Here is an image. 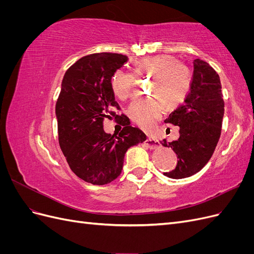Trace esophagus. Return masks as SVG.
Returning <instances> with one entry per match:
<instances>
[{
  "instance_id": "esophagus-1",
  "label": "esophagus",
  "mask_w": 254,
  "mask_h": 254,
  "mask_svg": "<svg viewBox=\"0 0 254 254\" xmlns=\"http://www.w3.org/2000/svg\"><path fill=\"white\" fill-rule=\"evenodd\" d=\"M144 145L146 147H148L149 149H157L160 147V143L156 140H152V139H146L144 142Z\"/></svg>"
}]
</instances>
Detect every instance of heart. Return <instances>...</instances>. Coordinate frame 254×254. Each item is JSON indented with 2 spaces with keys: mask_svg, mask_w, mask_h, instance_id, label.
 <instances>
[{
  "mask_svg": "<svg viewBox=\"0 0 254 254\" xmlns=\"http://www.w3.org/2000/svg\"><path fill=\"white\" fill-rule=\"evenodd\" d=\"M135 73L139 76H151L149 92L155 96L133 103L129 108V115L137 127L151 132L162 117L165 105L168 108H175L186 99L193 75L186 64L179 63L171 55L139 60L135 64ZM135 84L136 76L133 72L118 70L112 75L111 89L121 101L133 95Z\"/></svg>",
  "mask_w": 254,
  "mask_h": 254,
  "instance_id": "b5f03b06",
  "label": "heart"
}]
</instances>
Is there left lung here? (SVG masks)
<instances>
[{
    "label": "left lung",
    "instance_id": "obj_1",
    "mask_svg": "<svg viewBox=\"0 0 254 254\" xmlns=\"http://www.w3.org/2000/svg\"><path fill=\"white\" fill-rule=\"evenodd\" d=\"M225 102L216 71L205 61L194 60V74L189 94L165 123L179 126L178 140L161 142L178 158L174 171L164 173L172 179H182L201 171L216 148L221 133Z\"/></svg>",
    "mask_w": 254,
    "mask_h": 254
}]
</instances>
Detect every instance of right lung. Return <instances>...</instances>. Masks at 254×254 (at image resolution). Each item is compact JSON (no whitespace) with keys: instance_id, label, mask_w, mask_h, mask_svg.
Masks as SVG:
<instances>
[{"instance_id":"right-lung-1","label":"right lung","mask_w":254,"mask_h":254,"mask_svg":"<svg viewBox=\"0 0 254 254\" xmlns=\"http://www.w3.org/2000/svg\"><path fill=\"white\" fill-rule=\"evenodd\" d=\"M121 54L84 56L67 68L56 103L60 148L72 172L80 179L104 186L121 175L128 148L143 143L145 133L130 126L111 89L112 75L127 63ZM125 126L119 136L103 131V120Z\"/></svg>"}]
</instances>
